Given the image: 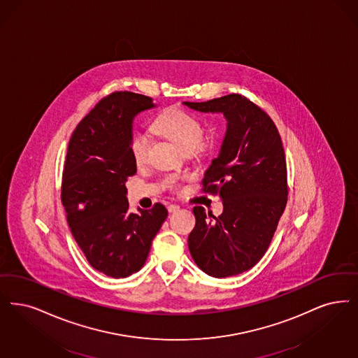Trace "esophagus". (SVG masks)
Listing matches in <instances>:
<instances>
[{
    "mask_svg": "<svg viewBox=\"0 0 358 358\" xmlns=\"http://www.w3.org/2000/svg\"><path fill=\"white\" fill-rule=\"evenodd\" d=\"M168 210H169V213H174V212L180 210V206H178V205H176V203H172V205H169V206H168Z\"/></svg>",
    "mask_w": 358,
    "mask_h": 358,
    "instance_id": "obj_1",
    "label": "esophagus"
}]
</instances>
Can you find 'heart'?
Segmentation results:
<instances>
[{"label": "heart", "mask_w": 358, "mask_h": 358, "mask_svg": "<svg viewBox=\"0 0 358 358\" xmlns=\"http://www.w3.org/2000/svg\"><path fill=\"white\" fill-rule=\"evenodd\" d=\"M155 130L172 140L180 148H182L187 153L196 152L199 153L206 148V143L202 138L203 128L200 120L196 115H190L182 109L171 108L158 115L153 122ZM130 155L133 161L141 166L148 161L149 141L143 133H134L129 143ZM168 186L176 189L178 187V178H169Z\"/></svg>", "instance_id": "obj_1"}]
</instances>
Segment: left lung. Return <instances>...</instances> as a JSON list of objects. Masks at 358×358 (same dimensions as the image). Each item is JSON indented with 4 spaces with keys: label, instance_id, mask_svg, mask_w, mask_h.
<instances>
[{
    "label": "left lung",
    "instance_id": "left-lung-1",
    "mask_svg": "<svg viewBox=\"0 0 358 358\" xmlns=\"http://www.w3.org/2000/svg\"><path fill=\"white\" fill-rule=\"evenodd\" d=\"M228 121L218 157L205 172L202 190L218 194L222 213L194 206L189 252L202 272L224 278L253 268L272 241L287 201L285 152L272 118L241 94L184 102Z\"/></svg>",
    "mask_w": 358,
    "mask_h": 358
}]
</instances>
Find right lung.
<instances>
[{"label": "right lung", "instance_id": "right-lung-1", "mask_svg": "<svg viewBox=\"0 0 358 358\" xmlns=\"http://www.w3.org/2000/svg\"><path fill=\"white\" fill-rule=\"evenodd\" d=\"M155 106L150 97L115 92L81 120L68 146L61 185L66 220L87 262L108 277L138 272L168 217L162 203L130 213L127 199L125 182L137 172L129 149L133 120Z\"/></svg>", "mask_w": 358, "mask_h": 358}]
</instances>
